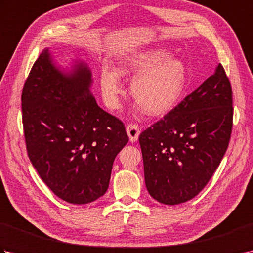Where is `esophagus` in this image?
I'll use <instances>...</instances> for the list:
<instances>
[{
  "label": "esophagus",
  "instance_id": "obj_1",
  "mask_svg": "<svg viewBox=\"0 0 253 253\" xmlns=\"http://www.w3.org/2000/svg\"><path fill=\"white\" fill-rule=\"evenodd\" d=\"M126 131L129 136L131 142H135L138 140V137L140 135V128L138 127L137 124H128L126 126Z\"/></svg>",
  "mask_w": 253,
  "mask_h": 253
}]
</instances>
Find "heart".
Instances as JSON below:
<instances>
[{
    "label": "heart",
    "instance_id": "obj_1",
    "mask_svg": "<svg viewBox=\"0 0 253 253\" xmlns=\"http://www.w3.org/2000/svg\"><path fill=\"white\" fill-rule=\"evenodd\" d=\"M121 76H135L130 85L133 100L148 115L158 116L169 112L179 101L186 84L184 64L169 57L163 50L138 53L123 61L116 73L103 69L101 92L110 109H117L124 94Z\"/></svg>",
    "mask_w": 253,
    "mask_h": 253
}]
</instances>
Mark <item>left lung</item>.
<instances>
[{"label": "left lung", "instance_id": "left-lung-1", "mask_svg": "<svg viewBox=\"0 0 253 253\" xmlns=\"http://www.w3.org/2000/svg\"><path fill=\"white\" fill-rule=\"evenodd\" d=\"M233 90L224 67L139 137L150 196L169 206L195 198L228 148Z\"/></svg>", "mask_w": 253, "mask_h": 253}]
</instances>
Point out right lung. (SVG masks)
Here are the masks:
<instances>
[{"label":"right lung","instance_id":"add662e5","mask_svg":"<svg viewBox=\"0 0 253 253\" xmlns=\"http://www.w3.org/2000/svg\"><path fill=\"white\" fill-rule=\"evenodd\" d=\"M91 83L84 64L63 74L44 50L21 92L28 157L54 195L73 204L104 195L113 162L129 140L123 122L96 103Z\"/></svg>","mask_w":253,"mask_h":253}]
</instances>
